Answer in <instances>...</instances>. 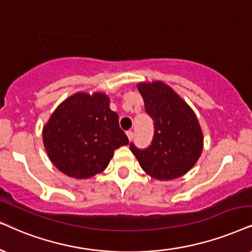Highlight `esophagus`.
Wrapping results in <instances>:
<instances>
[{
	"instance_id": "esophagus-1",
	"label": "esophagus",
	"mask_w": 252,
	"mask_h": 252,
	"mask_svg": "<svg viewBox=\"0 0 252 252\" xmlns=\"http://www.w3.org/2000/svg\"><path fill=\"white\" fill-rule=\"evenodd\" d=\"M126 136H128L129 141H132V138H133V132L131 131V130H129V131H126Z\"/></svg>"
}]
</instances>
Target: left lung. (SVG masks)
<instances>
[{"mask_svg":"<svg viewBox=\"0 0 252 252\" xmlns=\"http://www.w3.org/2000/svg\"><path fill=\"white\" fill-rule=\"evenodd\" d=\"M146 113L154 120L151 145L144 150L130 144L141 167L158 180L177 179L186 174L200 158L203 136L189 104L161 81L137 85Z\"/></svg>","mask_w":252,"mask_h":252,"instance_id":"obj_1","label":"left lung"}]
</instances>
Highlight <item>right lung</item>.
<instances>
[{"label": "right lung", "mask_w": 252, "mask_h": 252, "mask_svg": "<svg viewBox=\"0 0 252 252\" xmlns=\"http://www.w3.org/2000/svg\"><path fill=\"white\" fill-rule=\"evenodd\" d=\"M50 160L66 176L88 179L109 164L114 151L129 143L119 115L103 93H76L57 107L43 128Z\"/></svg>", "instance_id": "add662e5"}]
</instances>
